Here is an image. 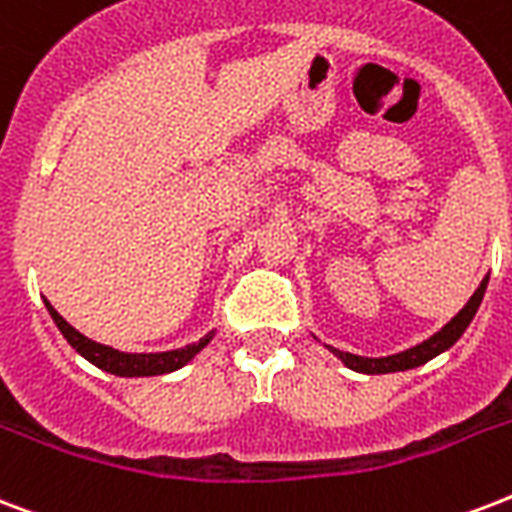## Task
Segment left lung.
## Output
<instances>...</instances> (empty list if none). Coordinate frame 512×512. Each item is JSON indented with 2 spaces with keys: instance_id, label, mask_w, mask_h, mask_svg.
Segmentation results:
<instances>
[{
  "instance_id": "left-lung-1",
  "label": "left lung",
  "mask_w": 512,
  "mask_h": 512,
  "mask_svg": "<svg viewBox=\"0 0 512 512\" xmlns=\"http://www.w3.org/2000/svg\"><path fill=\"white\" fill-rule=\"evenodd\" d=\"M486 284H489V276L483 279L481 287L473 292V298L467 300V306L456 314L451 322H448L443 330H438V333L432 335V338H427L424 343H419V346H413V349L408 351H400V354H392V357H378V360H370V357H357V354H349V351H338L330 346V351H333L335 357L346 365V368L357 370V373H370V376H376V373H395V370H411V368H419V365H424V362H429L432 357H438L440 351L451 349L459 338H462V333L467 330V325L473 322L475 311H478V306H481L483 300V292H486Z\"/></svg>"
}]
</instances>
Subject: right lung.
<instances>
[{
  "label": "right lung",
  "mask_w": 512,
  "mask_h": 512,
  "mask_svg": "<svg viewBox=\"0 0 512 512\" xmlns=\"http://www.w3.org/2000/svg\"><path fill=\"white\" fill-rule=\"evenodd\" d=\"M45 306H48L50 317L58 325L61 335H64L69 346L74 351H80L85 360L93 362L96 368L107 370V373H115V376H163V373H171V370L182 368L185 362H190L198 354V351L204 349L206 343L212 341V335L209 333L206 338H201L198 343H190L185 349H174V351H158V354H126V351H117L112 346H104V343H96L91 338H85L80 330H74L69 322H66L61 314H58L56 308L50 306L48 300H45Z\"/></svg>",
  "instance_id": "right-lung-1"
}]
</instances>
